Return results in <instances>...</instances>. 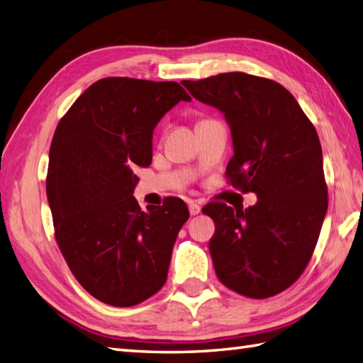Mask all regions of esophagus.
Returning a JSON list of instances; mask_svg holds the SVG:
<instances>
[{"instance_id": "34e87169", "label": "esophagus", "mask_w": 363, "mask_h": 363, "mask_svg": "<svg viewBox=\"0 0 363 363\" xmlns=\"http://www.w3.org/2000/svg\"><path fill=\"white\" fill-rule=\"evenodd\" d=\"M189 210H190V215H198V213H201V206L199 204H196V202H189Z\"/></svg>"}]
</instances>
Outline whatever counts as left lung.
Wrapping results in <instances>:
<instances>
[{"instance_id": "8db88e82", "label": "left lung", "mask_w": 363, "mask_h": 363, "mask_svg": "<svg viewBox=\"0 0 363 363\" xmlns=\"http://www.w3.org/2000/svg\"><path fill=\"white\" fill-rule=\"evenodd\" d=\"M182 85L224 113L233 150L225 178L258 201L246 210L210 202L208 249L220 281L249 298L288 289L305 271L328 210L322 145L313 122L280 83L224 72Z\"/></svg>"}]
</instances>
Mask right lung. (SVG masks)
<instances>
[{"mask_svg":"<svg viewBox=\"0 0 363 363\" xmlns=\"http://www.w3.org/2000/svg\"><path fill=\"white\" fill-rule=\"evenodd\" d=\"M191 97L176 82L106 77L83 92L58 122L46 193L58 247L92 297L128 308L162 288L187 204L167 198L142 212L134 167L153 156V130Z\"/></svg>","mask_w":363,"mask_h":363,"instance_id":"obj_1","label":"right lung"}]
</instances>
